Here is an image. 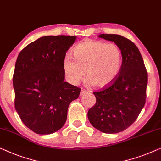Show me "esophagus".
I'll list each match as a JSON object with an SVG mask.
<instances>
[{"mask_svg": "<svg viewBox=\"0 0 161 161\" xmlns=\"http://www.w3.org/2000/svg\"><path fill=\"white\" fill-rule=\"evenodd\" d=\"M87 93H88L87 91L85 90L84 88H82V89H81V91H80V96H83V95H85L86 94H87Z\"/></svg>", "mask_w": 161, "mask_h": 161, "instance_id": "1", "label": "esophagus"}]
</instances>
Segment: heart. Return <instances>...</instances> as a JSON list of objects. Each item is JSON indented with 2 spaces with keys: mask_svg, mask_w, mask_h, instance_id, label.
<instances>
[{
  "mask_svg": "<svg viewBox=\"0 0 161 161\" xmlns=\"http://www.w3.org/2000/svg\"><path fill=\"white\" fill-rule=\"evenodd\" d=\"M73 59L67 57L63 62L64 75L72 84H78L85 77L96 87L111 84L119 75L123 63L120 48L113 43L87 41L77 45Z\"/></svg>",
  "mask_w": 161,
  "mask_h": 161,
  "instance_id": "heart-1",
  "label": "heart"
}]
</instances>
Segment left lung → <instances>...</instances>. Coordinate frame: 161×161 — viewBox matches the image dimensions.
Masks as SVG:
<instances>
[{
	"label": "left lung",
	"instance_id": "1",
	"mask_svg": "<svg viewBox=\"0 0 161 161\" xmlns=\"http://www.w3.org/2000/svg\"><path fill=\"white\" fill-rule=\"evenodd\" d=\"M99 37L113 41L120 48L123 63L119 75L111 84L93 92L96 104L88 110V118L100 131L116 134L132 125L144 108L147 72L138 48L131 41L115 34Z\"/></svg>",
	"mask_w": 161,
	"mask_h": 161
}]
</instances>
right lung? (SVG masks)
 <instances>
[{"label":"right lung","instance_id":"add662e5","mask_svg":"<svg viewBox=\"0 0 161 161\" xmlns=\"http://www.w3.org/2000/svg\"><path fill=\"white\" fill-rule=\"evenodd\" d=\"M77 36H44L19 53L13 75L14 106L23 123L38 134H53L66 122L80 88L64 82L63 62Z\"/></svg>","mask_w":161,"mask_h":161}]
</instances>
